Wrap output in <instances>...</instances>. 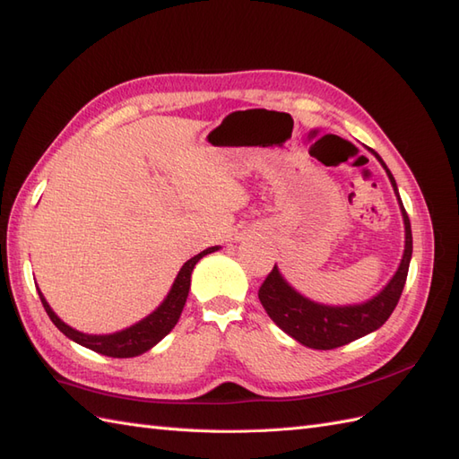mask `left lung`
<instances>
[{
  "label": "left lung",
  "mask_w": 459,
  "mask_h": 459,
  "mask_svg": "<svg viewBox=\"0 0 459 459\" xmlns=\"http://www.w3.org/2000/svg\"><path fill=\"white\" fill-rule=\"evenodd\" d=\"M370 152L379 160V163L384 165L389 181L394 185V191L399 198L394 175L389 173L387 165L382 161V158H379L374 150ZM399 204L405 221V253L395 276L391 278V282L374 299L360 306L346 307L319 306L316 301L306 299L304 296H299L296 290L290 288L284 282L281 273H278V268L273 266V271L266 274L264 282L259 288V299L268 317H271L284 333H288L290 337L316 351L339 349V346L349 344L356 339L364 337V334L382 327L389 319V316L394 314L401 292H403L412 255L411 221L401 198Z\"/></svg>",
  "instance_id": "obj_1"
}]
</instances>
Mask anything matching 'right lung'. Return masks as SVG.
I'll list each match as a JSON object with an SVG mask.
<instances>
[{"label":"right lung","mask_w":459,"mask_h":459,"mask_svg":"<svg viewBox=\"0 0 459 459\" xmlns=\"http://www.w3.org/2000/svg\"><path fill=\"white\" fill-rule=\"evenodd\" d=\"M216 249L218 247H210L203 253H198L196 256H193L191 261H186L181 271H178L177 281L163 304L143 321L136 323V325H132L126 331H120L115 334H85V333H80V331L68 327L50 309L47 299H44V296L40 292H39V296H40L44 309H47L48 317L52 319L54 325L65 334V337H70L77 344L87 346V349H91L99 354L113 356V359H130V356H138V354H143L145 351H150L153 344H158L165 337V334L177 325V321H178V317H181V311L185 307L188 288H191V274H193L195 264L203 259L204 255L216 251Z\"/></svg>","instance_id":"obj_1"}]
</instances>
